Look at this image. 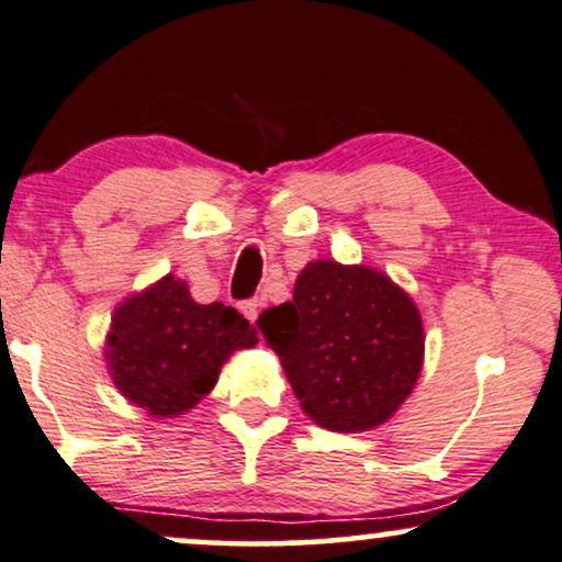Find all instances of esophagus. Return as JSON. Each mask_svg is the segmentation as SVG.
I'll return each mask as SVG.
<instances>
[{"instance_id":"esophagus-1","label":"esophagus","mask_w":562,"mask_h":562,"mask_svg":"<svg viewBox=\"0 0 562 562\" xmlns=\"http://www.w3.org/2000/svg\"><path fill=\"white\" fill-rule=\"evenodd\" d=\"M259 301H244L240 303V311H244V316L248 318V322H257V316H259Z\"/></svg>"}]
</instances>
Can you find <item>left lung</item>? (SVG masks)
Instances as JSON below:
<instances>
[{"label": "left lung", "instance_id": "left-lung-1", "mask_svg": "<svg viewBox=\"0 0 562 562\" xmlns=\"http://www.w3.org/2000/svg\"><path fill=\"white\" fill-rule=\"evenodd\" d=\"M257 324L318 428H379L420 379V311L381 269L308 261L293 301L267 308Z\"/></svg>", "mask_w": 562, "mask_h": 562}]
</instances>
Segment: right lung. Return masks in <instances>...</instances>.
<instances>
[{"label":"right lung","mask_w":562,"mask_h":562,"mask_svg":"<svg viewBox=\"0 0 562 562\" xmlns=\"http://www.w3.org/2000/svg\"><path fill=\"white\" fill-rule=\"evenodd\" d=\"M257 342L236 308L196 303L187 282L166 274L116 305L103 355L124 400L166 420L194 409L225 360Z\"/></svg>","instance_id":"add662e5"}]
</instances>
